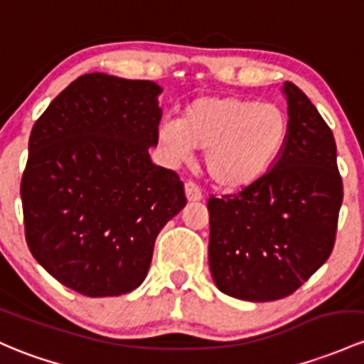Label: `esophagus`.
Wrapping results in <instances>:
<instances>
[{
	"label": "esophagus",
	"instance_id": "obj_1",
	"mask_svg": "<svg viewBox=\"0 0 364 364\" xmlns=\"http://www.w3.org/2000/svg\"><path fill=\"white\" fill-rule=\"evenodd\" d=\"M185 193H186V198H188L190 202L202 200V190L195 185L192 179H188V181L185 183Z\"/></svg>",
	"mask_w": 364,
	"mask_h": 364
}]
</instances>
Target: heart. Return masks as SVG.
Here are the masks:
<instances>
[{
	"label": "heart",
	"instance_id": "obj_1",
	"mask_svg": "<svg viewBox=\"0 0 364 364\" xmlns=\"http://www.w3.org/2000/svg\"><path fill=\"white\" fill-rule=\"evenodd\" d=\"M288 137V118L275 105L232 97H198L179 122L160 125V144L181 162L208 151L205 169L216 185L244 188L262 178Z\"/></svg>",
	"mask_w": 364,
	"mask_h": 364
}]
</instances>
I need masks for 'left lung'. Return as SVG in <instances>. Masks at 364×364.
Segmentation results:
<instances>
[{
  "label": "left lung",
  "mask_w": 364,
  "mask_h": 364,
  "mask_svg": "<svg viewBox=\"0 0 364 364\" xmlns=\"http://www.w3.org/2000/svg\"><path fill=\"white\" fill-rule=\"evenodd\" d=\"M288 137L272 169L211 195L209 267L218 289L247 301L289 296L330 258L343 200L331 129L291 82Z\"/></svg>",
  "instance_id": "1"
}]
</instances>
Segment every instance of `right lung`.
<instances>
[{
  "mask_svg": "<svg viewBox=\"0 0 364 364\" xmlns=\"http://www.w3.org/2000/svg\"><path fill=\"white\" fill-rule=\"evenodd\" d=\"M160 87L105 73L76 78L33 125L22 172L31 255L85 296L136 289L164 225L186 204L174 171L155 166Z\"/></svg>",
  "mask_w": 364,
  "mask_h": 364,
  "instance_id": "right-lung-1",
  "label": "right lung"
}]
</instances>
